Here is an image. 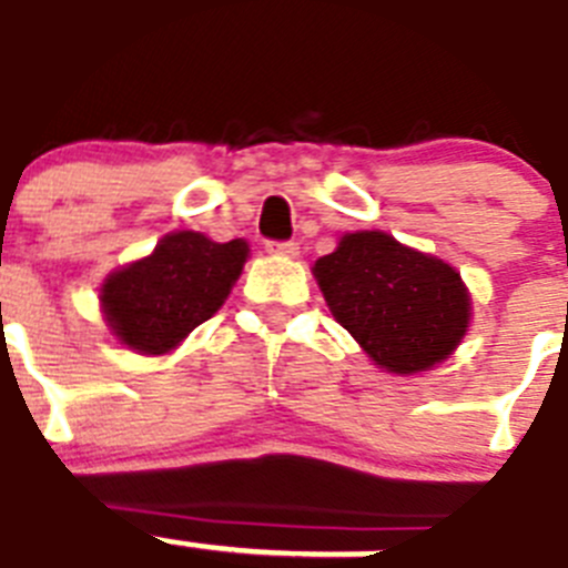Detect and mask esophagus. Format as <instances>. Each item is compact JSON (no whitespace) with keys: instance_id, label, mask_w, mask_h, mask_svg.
Here are the masks:
<instances>
[{"instance_id":"1","label":"esophagus","mask_w":568,"mask_h":568,"mask_svg":"<svg viewBox=\"0 0 568 568\" xmlns=\"http://www.w3.org/2000/svg\"><path fill=\"white\" fill-rule=\"evenodd\" d=\"M265 248H268V254H277V256H297L300 254L297 243H268Z\"/></svg>"}]
</instances>
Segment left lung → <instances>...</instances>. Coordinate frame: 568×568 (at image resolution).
I'll return each instance as SVG.
<instances>
[{"mask_svg":"<svg viewBox=\"0 0 568 568\" xmlns=\"http://www.w3.org/2000/svg\"><path fill=\"white\" fill-rule=\"evenodd\" d=\"M334 320L374 366L392 374L428 372L468 332L471 297L460 274L383 231H354L314 263Z\"/></svg>","mask_w":568,"mask_h":568,"instance_id":"8db88e82","label":"left lung"}]
</instances>
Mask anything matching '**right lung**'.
Segmentation results:
<instances>
[{
  "label": "right lung",
  "instance_id": "1",
  "mask_svg": "<svg viewBox=\"0 0 568 568\" xmlns=\"http://www.w3.org/2000/svg\"><path fill=\"white\" fill-rule=\"evenodd\" d=\"M248 260V243H214L196 231H174L154 254L108 274L102 312L122 345L140 354H165L214 317Z\"/></svg>",
  "mask_w": 568,
  "mask_h": 568
}]
</instances>
